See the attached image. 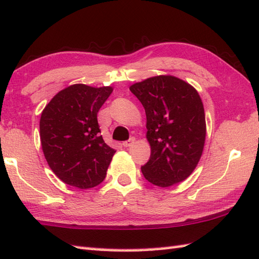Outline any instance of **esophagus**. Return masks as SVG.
<instances>
[{
    "mask_svg": "<svg viewBox=\"0 0 259 259\" xmlns=\"http://www.w3.org/2000/svg\"><path fill=\"white\" fill-rule=\"evenodd\" d=\"M135 142H136V139L134 137H131L129 140L122 143V145H123V147H130V146H133L135 144Z\"/></svg>",
    "mask_w": 259,
    "mask_h": 259,
    "instance_id": "obj_1",
    "label": "esophagus"
}]
</instances>
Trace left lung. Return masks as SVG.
Segmentation results:
<instances>
[{
	"instance_id": "8db88e82",
	"label": "left lung",
	"mask_w": 259,
	"mask_h": 259,
	"mask_svg": "<svg viewBox=\"0 0 259 259\" xmlns=\"http://www.w3.org/2000/svg\"><path fill=\"white\" fill-rule=\"evenodd\" d=\"M146 112L149 161L146 180L166 188L185 181L204 150L206 121L198 92L180 78L156 76L130 86Z\"/></svg>"
}]
</instances>
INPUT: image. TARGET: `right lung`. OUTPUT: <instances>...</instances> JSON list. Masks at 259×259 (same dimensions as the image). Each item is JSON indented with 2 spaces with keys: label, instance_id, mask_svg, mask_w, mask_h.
<instances>
[{
  "label": "right lung",
  "instance_id": "add662e5",
  "mask_svg": "<svg viewBox=\"0 0 259 259\" xmlns=\"http://www.w3.org/2000/svg\"><path fill=\"white\" fill-rule=\"evenodd\" d=\"M113 92L111 86L71 84L41 112L40 144L51 170L60 180L89 189L105 179L115 150L101 136L97 113Z\"/></svg>",
  "mask_w": 259,
  "mask_h": 259
}]
</instances>
